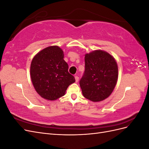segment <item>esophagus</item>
Here are the masks:
<instances>
[{"instance_id": "esophagus-1", "label": "esophagus", "mask_w": 149, "mask_h": 149, "mask_svg": "<svg viewBox=\"0 0 149 149\" xmlns=\"http://www.w3.org/2000/svg\"><path fill=\"white\" fill-rule=\"evenodd\" d=\"M75 81H76V83H78V81H79V77L78 76H75Z\"/></svg>"}]
</instances>
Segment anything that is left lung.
<instances>
[{
  "label": "left lung",
  "instance_id": "8db88e82",
  "mask_svg": "<svg viewBox=\"0 0 149 149\" xmlns=\"http://www.w3.org/2000/svg\"><path fill=\"white\" fill-rule=\"evenodd\" d=\"M85 71L79 81L84 97L100 102L109 97L118 78V66L115 58L109 53L96 49L84 57Z\"/></svg>",
  "mask_w": 149,
  "mask_h": 149
}]
</instances>
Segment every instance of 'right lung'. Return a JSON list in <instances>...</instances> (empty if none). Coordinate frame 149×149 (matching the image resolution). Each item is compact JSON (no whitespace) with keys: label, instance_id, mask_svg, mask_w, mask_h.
Instances as JSON below:
<instances>
[{"label":"right lung","instance_id":"1","mask_svg":"<svg viewBox=\"0 0 149 149\" xmlns=\"http://www.w3.org/2000/svg\"><path fill=\"white\" fill-rule=\"evenodd\" d=\"M64 53L58 46H49L36 54L30 65V76L35 91L42 97L55 101L63 96L75 82L69 73Z\"/></svg>","mask_w":149,"mask_h":149}]
</instances>
